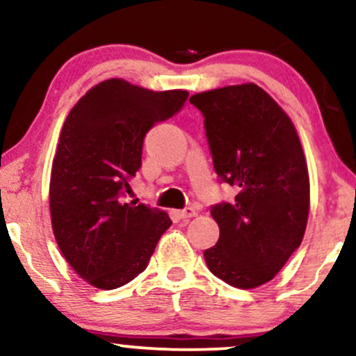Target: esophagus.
Listing matches in <instances>:
<instances>
[{
	"mask_svg": "<svg viewBox=\"0 0 356 356\" xmlns=\"http://www.w3.org/2000/svg\"><path fill=\"white\" fill-rule=\"evenodd\" d=\"M177 216H179V219L187 220V219H191V217H195L197 212L192 207H186V209H182V211H177Z\"/></svg>",
	"mask_w": 356,
	"mask_h": 356,
	"instance_id": "1",
	"label": "esophagus"
}]
</instances>
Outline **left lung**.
I'll return each mask as SVG.
<instances>
[{"label":"left lung","instance_id":"8db88e82","mask_svg":"<svg viewBox=\"0 0 356 356\" xmlns=\"http://www.w3.org/2000/svg\"><path fill=\"white\" fill-rule=\"evenodd\" d=\"M204 115L213 169L237 189L212 205L220 229L204 252L213 275L237 289L270 282L300 247L310 207L303 149L290 118L254 83L191 97Z\"/></svg>","mask_w":356,"mask_h":356}]
</instances>
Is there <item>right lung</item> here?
I'll return each instance as SVG.
<instances>
[{"label":"right lung","instance_id":"right-lung-1","mask_svg":"<svg viewBox=\"0 0 356 356\" xmlns=\"http://www.w3.org/2000/svg\"><path fill=\"white\" fill-rule=\"evenodd\" d=\"M187 97L181 89L156 92L108 79L64 121L51 169V224L64 259L96 289H118L144 272L172 225L164 211L124 197L140 167L145 134L177 114Z\"/></svg>","mask_w":356,"mask_h":356}]
</instances>
